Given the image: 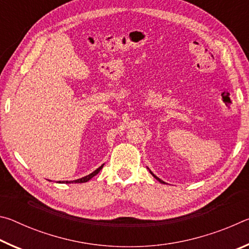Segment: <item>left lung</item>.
I'll list each match as a JSON object with an SVG mask.
<instances>
[{
  "instance_id": "8db88e82",
  "label": "left lung",
  "mask_w": 249,
  "mask_h": 249,
  "mask_svg": "<svg viewBox=\"0 0 249 249\" xmlns=\"http://www.w3.org/2000/svg\"><path fill=\"white\" fill-rule=\"evenodd\" d=\"M150 174H151V175H153V176L155 177V178H156V179H157V180L159 181V182H161V183H165V182H163V181H162V180H160L159 178H157V177H156V176H155V175H154V174H153V172H151V171H150Z\"/></svg>"
}]
</instances>
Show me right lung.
Wrapping results in <instances>:
<instances>
[{
    "label": "right lung",
    "instance_id": "1",
    "mask_svg": "<svg viewBox=\"0 0 249 249\" xmlns=\"http://www.w3.org/2000/svg\"><path fill=\"white\" fill-rule=\"evenodd\" d=\"M103 168V165L101 166V167H99L98 169H96L95 171H93L92 172V174H90V175H88V176H86V177H83V178H81V179H78V180H73V181H62V183H83V182H87V181H89L90 179H92L93 178V177L95 176V175H98L99 172H100V170L102 169ZM59 182H60V181H59Z\"/></svg>",
    "mask_w": 249,
    "mask_h": 249
}]
</instances>
